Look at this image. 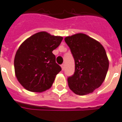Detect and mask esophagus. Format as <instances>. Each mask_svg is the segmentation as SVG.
<instances>
[{"mask_svg": "<svg viewBox=\"0 0 122 122\" xmlns=\"http://www.w3.org/2000/svg\"><path fill=\"white\" fill-rule=\"evenodd\" d=\"M61 68H62V70H64V64H62L61 65Z\"/></svg>", "mask_w": 122, "mask_h": 122, "instance_id": "34e87169", "label": "esophagus"}]
</instances>
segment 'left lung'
I'll return each instance as SVG.
<instances>
[{
    "label": "left lung",
    "mask_w": 122,
    "mask_h": 122,
    "mask_svg": "<svg viewBox=\"0 0 122 122\" xmlns=\"http://www.w3.org/2000/svg\"><path fill=\"white\" fill-rule=\"evenodd\" d=\"M75 60V72L68 79V86L76 95L93 93L107 76L109 61L103 46L84 33L64 39Z\"/></svg>",
    "instance_id": "1"
}]
</instances>
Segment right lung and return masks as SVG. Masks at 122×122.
I'll list each match as a JSON object with an SVG mask.
<instances>
[{"instance_id":"right-lung-1","label":"right lung","mask_w":122,"mask_h":122,"mask_svg":"<svg viewBox=\"0 0 122 122\" xmlns=\"http://www.w3.org/2000/svg\"><path fill=\"white\" fill-rule=\"evenodd\" d=\"M63 39L46 31L38 32L24 41L14 58L15 75L20 83L31 92L42 93L52 85L61 67L52 51Z\"/></svg>"}]
</instances>
